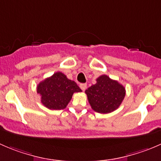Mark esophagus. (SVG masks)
Instances as JSON below:
<instances>
[{"label":"esophagus","mask_w":161,"mask_h":161,"mask_svg":"<svg viewBox=\"0 0 161 161\" xmlns=\"http://www.w3.org/2000/svg\"><path fill=\"white\" fill-rule=\"evenodd\" d=\"M79 86H80L81 90L84 91V90H86V86H86V83H81L80 85H79Z\"/></svg>","instance_id":"esophagus-1"}]
</instances>
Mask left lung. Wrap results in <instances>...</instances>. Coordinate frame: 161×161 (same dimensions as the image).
I'll use <instances>...</instances> for the list:
<instances>
[{
    "instance_id": "obj_1",
    "label": "left lung",
    "mask_w": 161,
    "mask_h": 161,
    "mask_svg": "<svg viewBox=\"0 0 161 161\" xmlns=\"http://www.w3.org/2000/svg\"><path fill=\"white\" fill-rule=\"evenodd\" d=\"M85 92L93 111L108 114L118 109L125 96V89L118 81L106 75L97 79V83L89 87Z\"/></svg>"
}]
</instances>
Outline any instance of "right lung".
I'll list each match as a JSON object with an SVG mask.
<instances>
[{
    "label": "right lung",
    "mask_w": 161,
    "mask_h": 161,
    "mask_svg": "<svg viewBox=\"0 0 161 161\" xmlns=\"http://www.w3.org/2000/svg\"><path fill=\"white\" fill-rule=\"evenodd\" d=\"M79 92L82 90L76 82L60 71L47 78L37 86V93L41 97V103L50 110L64 109L73 93Z\"/></svg>",
    "instance_id": "add662e5"
}]
</instances>
